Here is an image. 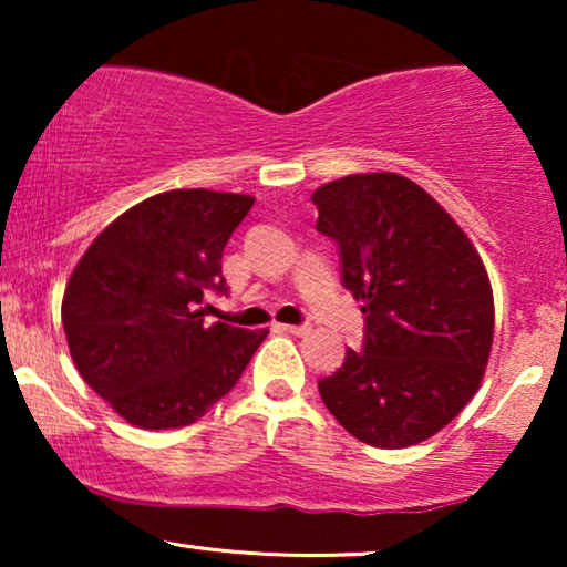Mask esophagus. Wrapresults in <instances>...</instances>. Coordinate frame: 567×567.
Here are the masks:
<instances>
[{
  "label": "esophagus",
  "instance_id": "1",
  "mask_svg": "<svg viewBox=\"0 0 567 567\" xmlns=\"http://www.w3.org/2000/svg\"><path fill=\"white\" fill-rule=\"evenodd\" d=\"M284 332H291V336H307L309 330H312V324L309 322H301V324H278Z\"/></svg>",
  "mask_w": 567,
  "mask_h": 567
}]
</instances>
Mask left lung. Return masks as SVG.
I'll list each match as a JSON object with an SVG mask.
<instances>
[{
  "mask_svg": "<svg viewBox=\"0 0 567 567\" xmlns=\"http://www.w3.org/2000/svg\"><path fill=\"white\" fill-rule=\"evenodd\" d=\"M340 281L363 301V343L317 382L324 408L363 444L431 439L477 392L493 346V291L456 221L408 177L348 175L312 193Z\"/></svg>",
  "mask_w": 567,
  "mask_h": 567,
  "instance_id": "left-lung-1",
  "label": "left lung"
}]
</instances>
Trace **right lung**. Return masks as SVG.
Wrapping results in <instances>:
<instances>
[{"label":"right lung","instance_id":"add662e5","mask_svg":"<svg viewBox=\"0 0 567 567\" xmlns=\"http://www.w3.org/2000/svg\"><path fill=\"white\" fill-rule=\"evenodd\" d=\"M252 196L206 188L142 200L100 231L69 278L61 322L74 367L144 431L196 423L239 382L268 330L204 322L221 255Z\"/></svg>","mask_w":567,"mask_h":567}]
</instances>
